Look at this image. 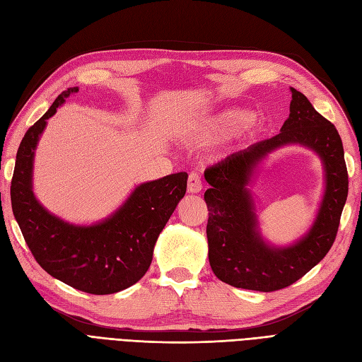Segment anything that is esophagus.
I'll use <instances>...</instances> for the list:
<instances>
[{
    "label": "esophagus",
    "instance_id": "34e87169",
    "mask_svg": "<svg viewBox=\"0 0 362 362\" xmlns=\"http://www.w3.org/2000/svg\"><path fill=\"white\" fill-rule=\"evenodd\" d=\"M202 190V181L198 173H190L189 182H187V192L189 193H199Z\"/></svg>",
    "mask_w": 362,
    "mask_h": 362
}]
</instances>
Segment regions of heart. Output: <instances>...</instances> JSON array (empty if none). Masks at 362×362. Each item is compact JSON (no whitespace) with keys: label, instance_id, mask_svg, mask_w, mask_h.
<instances>
[{"label":"heart","instance_id":"b5f03b06","mask_svg":"<svg viewBox=\"0 0 362 362\" xmlns=\"http://www.w3.org/2000/svg\"><path fill=\"white\" fill-rule=\"evenodd\" d=\"M249 119L250 113L243 108H226L210 117L194 120L189 127V139L193 141H210L234 136L245 127H252Z\"/></svg>","mask_w":362,"mask_h":362}]
</instances>
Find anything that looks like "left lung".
I'll return each instance as SVG.
<instances>
[{"label":"left lung","instance_id":"8db88e82","mask_svg":"<svg viewBox=\"0 0 362 362\" xmlns=\"http://www.w3.org/2000/svg\"><path fill=\"white\" fill-rule=\"evenodd\" d=\"M290 116L275 137L258 141L205 170L208 259L214 275L237 288L276 291L300 279L329 252L347 199L349 177L337 128L293 87ZM287 144L314 150L324 164L325 192L310 229L288 247L269 244L259 231L250 187L260 163Z\"/></svg>","mask_w":362,"mask_h":362}]
</instances>
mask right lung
<instances>
[{"label":"right lung","instance_id":"right-lung-1","mask_svg":"<svg viewBox=\"0 0 362 362\" xmlns=\"http://www.w3.org/2000/svg\"><path fill=\"white\" fill-rule=\"evenodd\" d=\"M69 87L21 141L10 187L12 210L33 257L52 278L90 294L125 290L148 272L154 246L187 189V172L141 182L116 211L92 225H76L49 213L33 192V168L39 139L57 113Z\"/></svg>","mask_w":362,"mask_h":362}]
</instances>
